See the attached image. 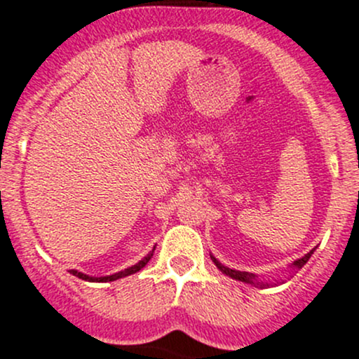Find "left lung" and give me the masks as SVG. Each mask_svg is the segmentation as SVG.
<instances>
[{
  "instance_id": "obj_1",
  "label": "left lung",
  "mask_w": 359,
  "mask_h": 359,
  "mask_svg": "<svg viewBox=\"0 0 359 359\" xmlns=\"http://www.w3.org/2000/svg\"><path fill=\"white\" fill-rule=\"evenodd\" d=\"M313 252H314V250H311V252H309V253H306V255H304L302 259L295 260V262H293V267H297V269H302V266H304V264L307 262V260L311 259V255H313ZM212 260H213V262H215V266L219 267V269L222 271L224 274H227V276L234 278V280H238V281H245V283H250V285H260V283H257V281H255V274H252V273H245V271H234V269H229V267L222 266V264H220L219 260L215 259V257H212ZM260 287H264V285H260Z\"/></svg>"
}]
</instances>
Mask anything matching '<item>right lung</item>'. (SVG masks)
I'll list each match as a JSON object with an SVG mask.
<instances>
[{"label":"right lung","mask_w":359,"mask_h":359,"mask_svg":"<svg viewBox=\"0 0 359 359\" xmlns=\"http://www.w3.org/2000/svg\"><path fill=\"white\" fill-rule=\"evenodd\" d=\"M151 257H153V253H149V255H147V257H144V259L140 260L139 264H135V266L128 267V269L121 271V273H116V274H112V276H104V278H92V276H86V274H83V273H78V271H74V269H71V273L74 274V276L81 278V280H86V281H114V280H119V278L130 276V274H133V273H137V271H140V269H142V267L146 266L147 262H149V260H151Z\"/></svg>","instance_id":"obj_1"}]
</instances>
